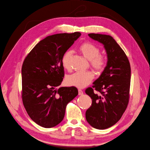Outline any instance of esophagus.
Instances as JSON below:
<instances>
[{
  "label": "esophagus",
  "instance_id": "34e87169",
  "mask_svg": "<svg viewBox=\"0 0 150 150\" xmlns=\"http://www.w3.org/2000/svg\"><path fill=\"white\" fill-rule=\"evenodd\" d=\"M78 93H79V95H83V91L81 89H78Z\"/></svg>",
  "mask_w": 150,
  "mask_h": 150
}]
</instances>
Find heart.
<instances>
[{
  "mask_svg": "<svg viewBox=\"0 0 150 150\" xmlns=\"http://www.w3.org/2000/svg\"><path fill=\"white\" fill-rule=\"evenodd\" d=\"M79 51L83 56L89 61L90 64L97 71H101L105 66L106 60L103 56L99 54L100 49L96 45L91 42H84L81 44ZM72 52L70 51H67L62 57V63L65 69L70 68V62ZM94 74L91 71L77 72L67 77V83L72 86L79 88H83L90 84L94 79Z\"/></svg>",
  "mask_w": 150,
  "mask_h": 150,
  "instance_id": "b5f03b06",
  "label": "heart"
}]
</instances>
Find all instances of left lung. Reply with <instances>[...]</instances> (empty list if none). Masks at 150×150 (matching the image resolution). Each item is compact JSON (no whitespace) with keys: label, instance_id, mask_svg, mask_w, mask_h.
<instances>
[{"label":"left lung","instance_id":"1","mask_svg":"<svg viewBox=\"0 0 150 150\" xmlns=\"http://www.w3.org/2000/svg\"><path fill=\"white\" fill-rule=\"evenodd\" d=\"M89 38L104 46L107 63L99 78L85 92L92 99L86 119L93 128L104 129L115 125L129 101L131 67L123 50L111 36L89 34Z\"/></svg>","mask_w":150,"mask_h":150}]
</instances>
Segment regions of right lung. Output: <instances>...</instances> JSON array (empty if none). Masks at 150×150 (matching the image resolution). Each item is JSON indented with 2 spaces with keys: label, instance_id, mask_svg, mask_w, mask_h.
<instances>
[{
  "label": "right lung",
  "instance_id": "1",
  "mask_svg": "<svg viewBox=\"0 0 150 150\" xmlns=\"http://www.w3.org/2000/svg\"><path fill=\"white\" fill-rule=\"evenodd\" d=\"M81 33L47 36L35 45L22 67V101L35 123L46 128L62 121L67 104L78 94L76 87H61L64 76L62 59Z\"/></svg>",
  "mask_w": 150,
  "mask_h": 150
}]
</instances>
